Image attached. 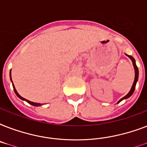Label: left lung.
<instances>
[{
	"label": "left lung",
	"instance_id": "left-lung-1",
	"mask_svg": "<svg viewBox=\"0 0 147 147\" xmlns=\"http://www.w3.org/2000/svg\"><path fill=\"white\" fill-rule=\"evenodd\" d=\"M127 55V54H126ZM128 56V57L130 58V59H131V61H132L133 62V65H134V70H135V78H134V83H133V85L132 87H131V88H130V91L129 92H128V94L126 95V96H124L123 98H122L120 100H118V102L117 103H120L121 101V100H124V99H127L128 98H130L131 95L133 94V93L134 92V90H135V88H136V85H137V81H138V77H139V71H138V68H137V65H136V61H135V59H134V57L133 56H131V55H127Z\"/></svg>",
	"mask_w": 147,
	"mask_h": 147
}]
</instances>
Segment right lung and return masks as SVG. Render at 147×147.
<instances>
[{
    "mask_svg": "<svg viewBox=\"0 0 147 147\" xmlns=\"http://www.w3.org/2000/svg\"><path fill=\"white\" fill-rule=\"evenodd\" d=\"M10 81H11V82H12V85H13V90H14V92H15V94H17V96L19 98H20L21 100H26V102L29 103L30 105H33V106H36V107H39V106H41V104H40V103H35V102H32V101H30V100H26V99H25V98H24L23 97H21L20 95L19 94H18V92H17V90H16V88H15L14 87V85H13V83L12 82V78H11V70H10Z\"/></svg>",
    "mask_w": 147,
    "mask_h": 147,
    "instance_id": "obj_1",
    "label": "right lung"
}]
</instances>
